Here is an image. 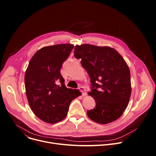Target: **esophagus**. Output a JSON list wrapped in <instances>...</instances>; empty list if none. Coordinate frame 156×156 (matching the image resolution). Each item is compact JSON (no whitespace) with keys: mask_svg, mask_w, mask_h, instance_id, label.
<instances>
[{"mask_svg":"<svg viewBox=\"0 0 156 156\" xmlns=\"http://www.w3.org/2000/svg\"><path fill=\"white\" fill-rule=\"evenodd\" d=\"M79 90H80V91L82 93V95H83V96H86V95H87L86 90H85V89L84 88V87H80L79 88Z\"/></svg>","mask_w":156,"mask_h":156,"instance_id":"obj_1","label":"esophagus"}]
</instances>
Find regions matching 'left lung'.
I'll use <instances>...</instances> for the list:
<instances>
[{"mask_svg":"<svg viewBox=\"0 0 156 156\" xmlns=\"http://www.w3.org/2000/svg\"><path fill=\"white\" fill-rule=\"evenodd\" d=\"M74 55L81 60L91 83L88 94L94 99L96 106L87 111L88 116L102 124L119 118L131 94L130 71L122 56L112 48L90 44L76 45Z\"/></svg>","mask_w":156,"mask_h":156,"instance_id":"left-lung-1","label":"left lung"}]
</instances>
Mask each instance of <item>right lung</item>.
I'll use <instances>...</instances> for the list:
<instances>
[{"mask_svg": "<svg viewBox=\"0 0 156 156\" xmlns=\"http://www.w3.org/2000/svg\"><path fill=\"white\" fill-rule=\"evenodd\" d=\"M73 47L65 44L41 48L32 56L27 68L25 86L28 102L34 114L45 122L62 121L71 102L79 96L78 90L65 87L60 73L62 64Z\"/></svg>", "mask_w": 156, "mask_h": 156, "instance_id": "add662e5", "label": "right lung"}]
</instances>
